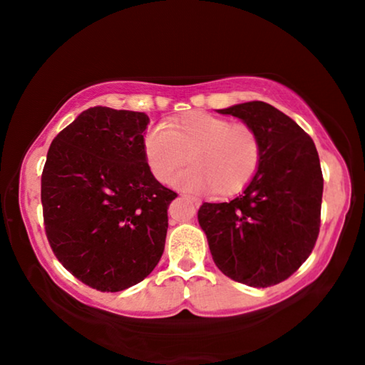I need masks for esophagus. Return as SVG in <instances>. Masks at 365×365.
Wrapping results in <instances>:
<instances>
[{
  "instance_id": "1",
  "label": "esophagus",
  "mask_w": 365,
  "mask_h": 365,
  "mask_svg": "<svg viewBox=\"0 0 365 365\" xmlns=\"http://www.w3.org/2000/svg\"><path fill=\"white\" fill-rule=\"evenodd\" d=\"M183 197H185V200H188L190 202H195V205H200V200H196V197H191V196H187V195H185Z\"/></svg>"
}]
</instances>
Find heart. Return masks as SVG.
<instances>
[{
  "mask_svg": "<svg viewBox=\"0 0 365 365\" xmlns=\"http://www.w3.org/2000/svg\"><path fill=\"white\" fill-rule=\"evenodd\" d=\"M143 154L159 182H170L190 160L195 168L177 178L182 188L235 195L257 174L262 143L250 123L196 110L169 122L165 130L160 127L146 130Z\"/></svg>",
  "mask_w": 365,
  "mask_h": 365,
  "instance_id": "b5f03b06",
  "label": "heart"
}]
</instances>
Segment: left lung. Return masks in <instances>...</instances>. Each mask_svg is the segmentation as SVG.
<instances>
[{"label":"left lung","instance_id":"left-lung-1","mask_svg":"<svg viewBox=\"0 0 365 365\" xmlns=\"http://www.w3.org/2000/svg\"><path fill=\"white\" fill-rule=\"evenodd\" d=\"M219 113L256 128L262 159L243 195L205 202L197 220L222 274L248 287H274L301 267L317 242L324 177L316 145L293 119L264 101Z\"/></svg>","mask_w":365,"mask_h":365}]
</instances>
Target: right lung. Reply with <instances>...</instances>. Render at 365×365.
<instances>
[{
  "label": "right lung",
  "instance_id": "add662e5",
  "mask_svg": "<svg viewBox=\"0 0 365 365\" xmlns=\"http://www.w3.org/2000/svg\"><path fill=\"white\" fill-rule=\"evenodd\" d=\"M150 117L95 106L53 140L41 174V206L58 261L98 292L145 280L164 252L168 209L143 154Z\"/></svg>",
  "mask_w": 365,
  "mask_h": 365
}]
</instances>
